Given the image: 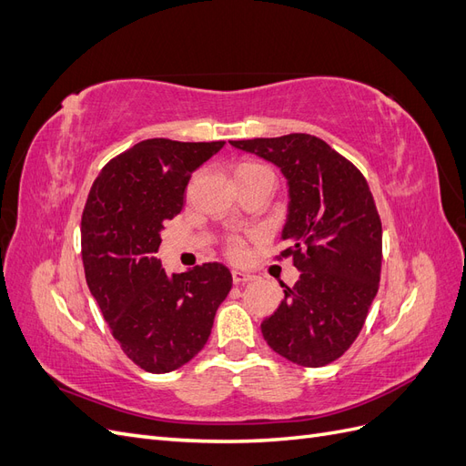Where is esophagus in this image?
<instances>
[{
    "label": "esophagus",
    "instance_id": "34e87169",
    "mask_svg": "<svg viewBox=\"0 0 466 466\" xmlns=\"http://www.w3.org/2000/svg\"><path fill=\"white\" fill-rule=\"evenodd\" d=\"M231 276H233V281H235V284H247V281H252V279H255V276L248 274V272H243V270H233V272H231Z\"/></svg>",
    "mask_w": 466,
    "mask_h": 466
}]
</instances>
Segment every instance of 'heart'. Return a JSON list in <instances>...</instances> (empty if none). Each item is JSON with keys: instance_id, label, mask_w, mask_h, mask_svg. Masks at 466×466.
Instances as JSON below:
<instances>
[{"instance_id": "1", "label": "heart", "mask_w": 466, "mask_h": 466, "mask_svg": "<svg viewBox=\"0 0 466 466\" xmlns=\"http://www.w3.org/2000/svg\"><path fill=\"white\" fill-rule=\"evenodd\" d=\"M255 167H258V165L245 163V165H241V167L237 168L235 177H237V175H241V173H245V171H248V168H255ZM228 252H229V255H231L233 258H238V257L243 255V243H241V241H231V243H229V247H228Z\"/></svg>"}]
</instances>
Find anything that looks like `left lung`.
Wrapping results in <instances>:
<instances>
[{
    "instance_id": "8db88e82",
    "label": "left lung",
    "mask_w": 466,
    "mask_h": 466,
    "mask_svg": "<svg viewBox=\"0 0 466 466\" xmlns=\"http://www.w3.org/2000/svg\"><path fill=\"white\" fill-rule=\"evenodd\" d=\"M233 147L274 163L288 180L289 204L281 257L301 272L272 317L264 340L276 354L322 368L354 344L375 299L383 229L368 180L311 134L255 137Z\"/></svg>"
}]
</instances>
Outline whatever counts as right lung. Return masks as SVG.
I'll use <instances>...</instances> for the list:
<instances>
[{
	"mask_svg": "<svg viewBox=\"0 0 466 466\" xmlns=\"http://www.w3.org/2000/svg\"><path fill=\"white\" fill-rule=\"evenodd\" d=\"M225 142L153 137L108 161L81 218V257L112 336L139 368L168 373L206 346L233 278L219 262L167 276L155 252L190 175Z\"/></svg>",
	"mask_w": 466,
	"mask_h": 466,
	"instance_id": "right-lung-1",
	"label": "right lung"
}]
</instances>
